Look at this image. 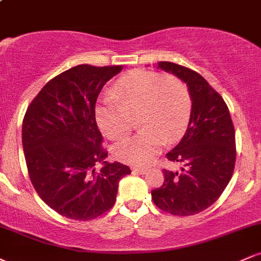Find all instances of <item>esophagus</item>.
I'll list each match as a JSON object with an SVG mask.
<instances>
[{
	"mask_svg": "<svg viewBox=\"0 0 261 261\" xmlns=\"http://www.w3.org/2000/svg\"><path fill=\"white\" fill-rule=\"evenodd\" d=\"M133 172L134 173H139V174H145L146 172H147V168H145V167H134L133 168Z\"/></svg>",
	"mask_w": 261,
	"mask_h": 261,
	"instance_id": "esophagus-1",
	"label": "esophagus"
}]
</instances>
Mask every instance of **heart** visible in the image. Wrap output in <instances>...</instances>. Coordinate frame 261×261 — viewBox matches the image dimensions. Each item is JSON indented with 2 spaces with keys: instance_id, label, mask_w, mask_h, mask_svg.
<instances>
[{
  "instance_id": "b5f03b06",
  "label": "heart",
  "mask_w": 261,
  "mask_h": 261,
  "mask_svg": "<svg viewBox=\"0 0 261 261\" xmlns=\"http://www.w3.org/2000/svg\"><path fill=\"white\" fill-rule=\"evenodd\" d=\"M190 92L180 80L153 71L135 70L121 77L116 95H109L95 109L100 130L113 140L127 135L139 116L143 128L116 143L115 160L128 164H147L166 142L184 135L191 118Z\"/></svg>"
}]
</instances>
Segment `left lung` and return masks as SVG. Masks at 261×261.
<instances>
[{"instance_id":"left-lung-1","label":"left lung","mask_w":261,"mask_h":261,"mask_svg":"<svg viewBox=\"0 0 261 261\" xmlns=\"http://www.w3.org/2000/svg\"><path fill=\"white\" fill-rule=\"evenodd\" d=\"M158 67L187 83L193 100L191 118L180 142L166 154L182 164L181 172L163 169L164 181L151 191L154 205L174 216H191L212 205L232 178L236 133L228 107L201 74L181 65Z\"/></svg>"}]
</instances>
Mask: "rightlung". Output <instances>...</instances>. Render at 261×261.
Masks as SVG:
<instances>
[{
    "instance_id": "add662e5",
    "label": "right lung",
    "mask_w": 261,
    "mask_h": 261,
    "mask_svg": "<svg viewBox=\"0 0 261 261\" xmlns=\"http://www.w3.org/2000/svg\"><path fill=\"white\" fill-rule=\"evenodd\" d=\"M122 67L74 66L50 80L27 108L22 142L29 178L40 199L70 220H94L109 211L119 180L131 173L106 161L95 121L98 95Z\"/></svg>"
}]
</instances>
